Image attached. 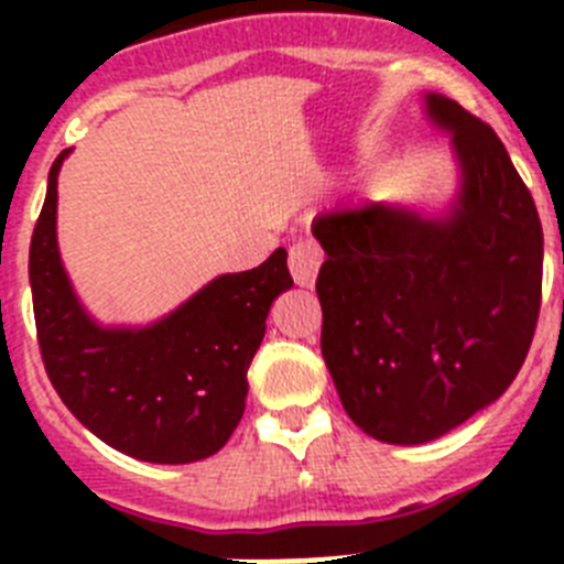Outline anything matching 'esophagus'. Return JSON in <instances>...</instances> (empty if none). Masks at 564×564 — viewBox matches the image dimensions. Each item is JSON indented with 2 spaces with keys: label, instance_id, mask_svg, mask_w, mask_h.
Returning a JSON list of instances; mask_svg holds the SVG:
<instances>
[{
  "label": "esophagus",
  "instance_id": "obj_1",
  "mask_svg": "<svg viewBox=\"0 0 564 564\" xmlns=\"http://www.w3.org/2000/svg\"><path fill=\"white\" fill-rule=\"evenodd\" d=\"M322 259H325V253H322V248H318L313 239H296V242H293L291 251H288V265H291L296 285L313 288Z\"/></svg>",
  "mask_w": 564,
  "mask_h": 564
}]
</instances>
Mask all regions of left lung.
Instances as JSON below:
<instances>
[{"label":"left lung","instance_id":"obj_1","mask_svg":"<svg viewBox=\"0 0 564 564\" xmlns=\"http://www.w3.org/2000/svg\"><path fill=\"white\" fill-rule=\"evenodd\" d=\"M426 115L463 172L449 214L364 203L313 220L327 370L358 430L401 446L446 435L508 390L542 302V223L502 141L437 93Z\"/></svg>","mask_w":564,"mask_h":564}]
</instances>
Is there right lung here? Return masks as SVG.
<instances>
[{"label":"right lung","instance_id":"obj_1","mask_svg":"<svg viewBox=\"0 0 564 564\" xmlns=\"http://www.w3.org/2000/svg\"><path fill=\"white\" fill-rule=\"evenodd\" d=\"M30 239L39 350L58 398L107 446L147 463L220 452L246 412L248 367L273 299L293 288L288 251L208 282L149 327H101L73 293L56 242L58 169Z\"/></svg>","mask_w":564,"mask_h":564}]
</instances>
